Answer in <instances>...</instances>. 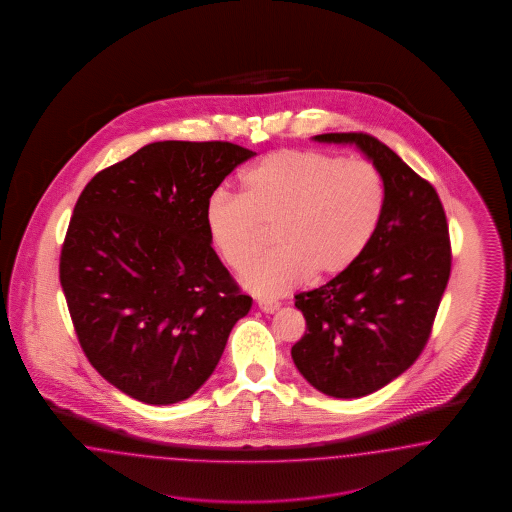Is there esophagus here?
<instances>
[{
  "instance_id": "esophagus-1",
  "label": "esophagus",
  "mask_w": 512,
  "mask_h": 512,
  "mask_svg": "<svg viewBox=\"0 0 512 512\" xmlns=\"http://www.w3.org/2000/svg\"><path fill=\"white\" fill-rule=\"evenodd\" d=\"M257 306H259V310L264 311V313H274V311L279 310V302H272V300H257Z\"/></svg>"
}]
</instances>
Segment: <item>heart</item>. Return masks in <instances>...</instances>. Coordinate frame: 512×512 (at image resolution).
Instances as JSON below:
<instances>
[{"instance_id": "obj_1", "label": "heart", "mask_w": 512, "mask_h": 512, "mask_svg": "<svg viewBox=\"0 0 512 512\" xmlns=\"http://www.w3.org/2000/svg\"><path fill=\"white\" fill-rule=\"evenodd\" d=\"M244 193L217 191L204 221L221 259L240 270L276 225L278 248L242 274L253 293L279 296L313 276L349 270L379 231L387 204L385 180L364 159L321 150H278L242 174Z\"/></svg>"}]
</instances>
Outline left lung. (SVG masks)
<instances>
[{"instance_id": "1", "label": "left lung", "mask_w": 512, "mask_h": 512, "mask_svg": "<svg viewBox=\"0 0 512 512\" xmlns=\"http://www.w3.org/2000/svg\"><path fill=\"white\" fill-rule=\"evenodd\" d=\"M355 144L379 169L387 204L370 248L340 276L296 295L306 334L291 357L326 396H368L402 375L430 338L450 276L447 216L430 182L366 133H325Z\"/></svg>"}]
</instances>
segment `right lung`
Listing matches in <instances>:
<instances>
[{"mask_svg": "<svg viewBox=\"0 0 512 512\" xmlns=\"http://www.w3.org/2000/svg\"><path fill=\"white\" fill-rule=\"evenodd\" d=\"M255 152L231 142H152L80 193L60 281L82 351L127 396L171 405L216 370L251 298L212 248L204 212Z\"/></svg>", "mask_w": 512, "mask_h": 512, "instance_id": "add662e5", "label": "right lung"}]
</instances>
